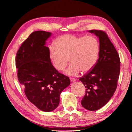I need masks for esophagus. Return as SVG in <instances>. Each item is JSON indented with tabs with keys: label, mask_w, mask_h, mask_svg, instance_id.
<instances>
[{
	"label": "esophagus",
	"mask_w": 132,
	"mask_h": 132,
	"mask_svg": "<svg viewBox=\"0 0 132 132\" xmlns=\"http://www.w3.org/2000/svg\"><path fill=\"white\" fill-rule=\"evenodd\" d=\"M70 81H71V82H74V81H76V79H75V78H70Z\"/></svg>",
	"instance_id": "obj_1"
}]
</instances>
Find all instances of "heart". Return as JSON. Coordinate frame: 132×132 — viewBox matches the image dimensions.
Listing matches in <instances>:
<instances>
[{
  "mask_svg": "<svg viewBox=\"0 0 132 132\" xmlns=\"http://www.w3.org/2000/svg\"><path fill=\"white\" fill-rule=\"evenodd\" d=\"M55 43L57 46H49V55L52 63L58 71L65 68L69 58L71 64L66 70L69 75H77L80 71L89 72L97 62L100 43L94 36L65 34L59 37Z\"/></svg>",
  "mask_w": 132,
  "mask_h": 132,
  "instance_id": "obj_1",
  "label": "heart"
}]
</instances>
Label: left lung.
<instances>
[{
    "label": "left lung",
    "instance_id": "left-lung-1",
    "mask_svg": "<svg viewBox=\"0 0 132 132\" xmlns=\"http://www.w3.org/2000/svg\"><path fill=\"white\" fill-rule=\"evenodd\" d=\"M99 38V58L90 71L79 80L86 87L81 103L85 109L96 111L109 101L116 90L120 73V59L112 43L105 31L91 30Z\"/></svg>",
    "mask_w": 132,
    "mask_h": 132
}]
</instances>
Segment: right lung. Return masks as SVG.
<instances>
[{
    "label": "right lung",
    "mask_w": 132,
    "mask_h": 132,
    "mask_svg": "<svg viewBox=\"0 0 132 132\" xmlns=\"http://www.w3.org/2000/svg\"><path fill=\"white\" fill-rule=\"evenodd\" d=\"M51 35L45 31L31 34L16 55L18 80L27 99L38 109L51 112L58 107L60 95L70 85L69 78L52 64L46 41Z\"/></svg>",
    "instance_id": "right-lung-1"
}]
</instances>
